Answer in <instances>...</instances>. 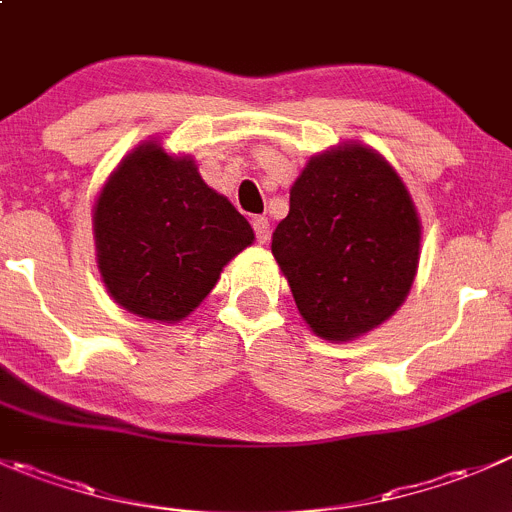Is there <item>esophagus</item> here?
<instances>
[{"label": "esophagus", "mask_w": 512, "mask_h": 512, "mask_svg": "<svg viewBox=\"0 0 512 512\" xmlns=\"http://www.w3.org/2000/svg\"><path fill=\"white\" fill-rule=\"evenodd\" d=\"M252 230H255L257 242H262V245L270 240V222H267V217H255L252 220Z\"/></svg>", "instance_id": "obj_1"}]
</instances>
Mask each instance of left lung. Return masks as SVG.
Instances as JSON below:
<instances>
[{
  "instance_id": "1",
  "label": "left lung",
  "mask_w": 512,
  "mask_h": 512,
  "mask_svg": "<svg viewBox=\"0 0 512 512\" xmlns=\"http://www.w3.org/2000/svg\"><path fill=\"white\" fill-rule=\"evenodd\" d=\"M297 310L325 340L388 320L413 285L420 222L393 167L362 145L312 157L272 232Z\"/></svg>"
}]
</instances>
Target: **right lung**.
<instances>
[{
  "mask_svg": "<svg viewBox=\"0 0 512 512\" xmlns=\"http://www.w3.org/2000/svg\"><path fill=\"white\" fill-rule=\"evenodd\" d=\"M94 240L109 295L147 320L190 315L232 257L252 245L250 222L202 182L192 160L145 145L109 177L94 207Z\"/></svg>",
  "mask_w": 512,
  "mask_h": 512,
  "instance_id": "add662e5",
  "label": "right lung"
}]
</instances>
